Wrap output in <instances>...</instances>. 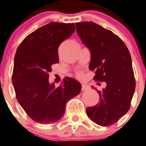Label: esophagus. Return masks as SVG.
I'll list each match as a JSON object with an SVG mask.
<instances>
[{"instance_id":"1","label":"esophagus","mask_w":146,"mask_h":146,"mask_svg":"<svg viewBox=\"0 0 146 146\" xmlns=\"http://www.w3.org/2000/svg\"><path fill=\"white\" fill-rule=\"evenodd\" d=\"M89 89V86L86 85V84H82V91H85V90H88Z\"/></svg>"}]
</instances>
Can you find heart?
Instances as JSON below:
<instances>
[{
  "label": "heart",
  "instance_id": "heart-1",
  "mask_svg": "<svg viewBox=\"0 0 146 146\" xmlns=\"http://www.w3.org/2000/svg\"><path fill=\"white\" fill-rule=\"evenodd\" d=\"M77 77H78V78H80V79L82 78V77H83V73H82V72H78V73L77 74Z\"/></svg>",
  "mask_w": 146,
  "mask_h": 146
}]
</instances>
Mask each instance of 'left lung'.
<instances>
[{"mask_svg": "<svg viewBox=\"0 0 146 146\" xmlns=\"http://www.w3.org/2000/svg\"><path fill=\"white\" fill-rule=\"evenodd\" d=\"M76 28L91 54L89 68L95 71L94 80L107 84L102 91L97 90L100 102L87 108V116L99 125H112L127 113L134 95L135 80L130 54L117 35L94 22L77 23Z\"/></svg>", "mask_w": 146, "mask_h": 146, "instance_id": "left-lung-1", "label": "left lung"}]
</instances>
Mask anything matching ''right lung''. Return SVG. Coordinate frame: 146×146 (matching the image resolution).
Segmentation results:
<instances>
[{
    "instance_id": "add662e5",
    "label": "right lung",
    "mask_w": 146,
    "mask_h": 146,
    "mask_svg": "<svg viewBox=\"0 0 146 146\" xmlns=\"http://www.w3.org/2000/svg\"><path fill=\"white\" fill-rule=\"evenodd\" d=\"M74 31V23L51 22L27 36L16 50L12 76L16 99L36 123L60 120L67 101L81 91V84L70 77L57 88L48 82L51 66L59 62V45Z\"/></svg>"
}]
</instances>
